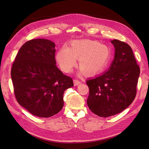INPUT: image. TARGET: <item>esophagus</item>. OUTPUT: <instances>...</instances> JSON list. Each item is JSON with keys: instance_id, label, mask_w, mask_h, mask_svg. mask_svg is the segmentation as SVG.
Segmentation results:
<instances>
[{"instance_id": "esophagus-1", "label": "esophagus", "mask_w": 149, "mask_h": 149, "mask_svg": "<svg viewBox=\"0 0 149 149\" xmlns=\"http://www.w3.org/2000/svg\"><path fill=\"white\" fill-rule=\"evenodd\" d=\"M81 83V82L80 81H79L78 79H74V86H77Z\"/></svg>"}]
</instances>
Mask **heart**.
<instances>
[{
    "label": "heart",
    "mask_w": 149,
    "mask_h": 149,
    "mask_svg": "<svg viewBox=\"0 0 149 149\" xmlns=\"http://www.w3.org/2000/svg\"><path fill=\"white\" fill-rule=\"evenodd\" d=\"M111 54L105 45L89 40H75L70 47H63L56 55V60L61 70L70 73L79 59V66L82 72L88 75L100 73L109 63Z\"/></svg>",
    "instance_id": "1"
}]
</instances>
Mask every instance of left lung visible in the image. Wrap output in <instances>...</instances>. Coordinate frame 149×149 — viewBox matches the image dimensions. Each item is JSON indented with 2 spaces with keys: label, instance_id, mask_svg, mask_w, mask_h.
I'll list each match as a JSON object with an SVG mask.
<instances>
[{
  "label": "left lung",
  "instance_id": "8db88e82",
  "mask_svg": "<svg viewBox=\"0 0 149 149\" xmlns=\"http://www.w3.org/2000/svg\"><path fill=\"white\" fill-rule=\"evenodd\" d=\"M111 43L115 54L109 70L86 81L89 89L87 104L94 114L102 118L120 113L133 102L140 74L131 47L118 40Z\"/></svg>",
  "mask_w": 149,
  "mask_h": 149
}]
</instances>
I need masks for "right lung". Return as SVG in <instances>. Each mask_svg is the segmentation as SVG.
I'll use <instances>...</instances> for the list:
<instances>
[{
    "label": "right lung",
    "instance_id": "add662e5",
    "mask_svg": "<svg viewBox=\"0 0 149 149\" xmlns=\"http://www.w3.org/2000/svg\"><path fill=\"white\" fill-rule=\"evenodd\" d=\"M55 44L33 39L20 48L13 63L11 78L17 102L30 113L49 118L63 107V94L73 79L56 66Z\"/></svg>",
    "mask_w": 149,
    "mask_h": 149
}]
</instances>
